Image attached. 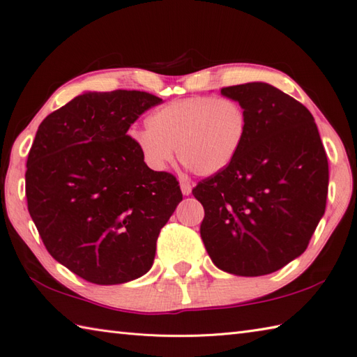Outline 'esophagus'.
Masks as SVG:
<instances>
[{
  "label": "esophagus",
  "instance_id": "esophagus-1",
  "mask_svg": "<svg viewBox=\"0 0 357 357\" xmlns=\"http://www.w3.org/2000/svg\"><path fill=\"white\" fill-rule=\"evenodd\" d=\"M180 189H181V194L183 195H189L192 192V186L189 181H180Z\"/></svg>",
  "mask_w": 357,
  "mask_h": 357
}]
</instances>
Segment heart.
Wrapping results in <instances>:
<instances>
[{"mask_svg": "<svg viewBox=\"0 0 357 357\" xmlns=\"http://www.w3.org/2000/svg\"><path fill=\"white\" fill-rule=\"evenodd\" d=\"M149 126L132 131L131 139L154 171H165L176 157L203 177L232 163L248 132V113L238 100L191 96L157 108Z\"/></svg>", "mask_w": 357, "mask_h": 357, "instance_id": "1", "label": "heart"}]
</instances>
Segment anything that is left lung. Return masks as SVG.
I'll list each match as a JSON object with an SVG mask.
<instances>
[{"mask_svg": "<svg viewBox=\"0 0 357 357\" xmlns=\"http://www.w3.org/2000/svg\"><path fill=\"white\" fill-rule=\"evenodd\" d=\"M248 113L240 153L192 194L204 208L202 240L221 271L261 276L304 253L326 212L328 160L308 109L275 86L221 89Z\"/></svg>", "mask_w": 357, "mask_h": 357, "instance_id": "obj_1", "label": "left lung"}]
</instances>
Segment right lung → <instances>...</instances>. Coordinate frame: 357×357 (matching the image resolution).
<instances>
[{"label":"right lung","instance_id":"1","mask_svg":"<svg viewBox=\"0 0 357 357\" xmlns=\"http://www.w3.org/2000/svg\"><path fill=\"white\" fill-rule=\"evenodd\" d=\"M160 98L89 91L47 116L27 157L30 217L50 255L82 280L112 286L145 275L160 229L183 199L149 169L126 134Z\"/></svg>","mask_w":357,"mask_h":357}]
</instances>
